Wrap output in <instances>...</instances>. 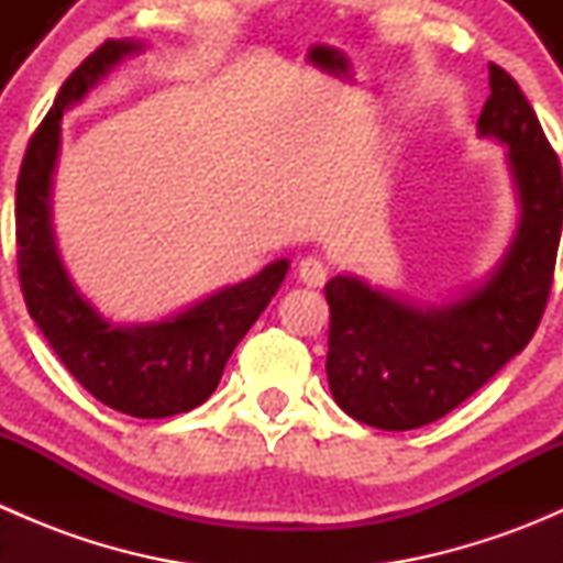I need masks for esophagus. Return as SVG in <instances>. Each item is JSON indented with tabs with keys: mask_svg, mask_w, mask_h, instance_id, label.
<instances>
[{
	"mask_svg": "<svg viewBox=\"0 0 563 563\" xmlns=\"http://www.w3.org/2000/svg\"><path fill=\"white\" fill-rule=\"evenodd\" d=\"M297 275L305 286H313V288L323 286V280H327V266H323L318 258H313V255H308V258L299 261Z\"/></svg>",
	"mask_w": 563,
	"mask_h": 563,
	"instance_id": "1",
	"label": "esophagus"
}]
</instances>
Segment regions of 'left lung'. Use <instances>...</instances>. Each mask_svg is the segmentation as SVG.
<instances>
[{
    "label": "left lung",
    "instance_id": "left-lung-1",
    "mask_svg": "<svg viewBox=\"0 0 563 563\" xmlns=\"http://www.w3.org/2000/svg\"><path fill=\"white\" fill-rule=\"evenodd\" d=\"M476 128L509 146L520 198L518 234L490 280L424 310L351 275L323 288L329 389L371 428L413 430L450 413L526 349L548 308L563 225L561 163L518 81L493 62Z\"/></svg>",
    "mask_w": 563,
    "mask_h": 563
}]
</instances>
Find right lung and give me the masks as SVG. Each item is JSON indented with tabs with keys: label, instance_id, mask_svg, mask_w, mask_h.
<instances>
[{
	"label": "right lung",
	"instance_id": "right-lung-1",
	"mask_svg": "<svg viewBox=\"0 0 563 563\" xmlns=\"http://www.w3.org/2000/svg\"><path fill=\"white\" fill-rule=\"evenodd\" d=\"M141 51L133 40H106L70 73L26 146L15 185V255L30 316L62 365L113 411L163 419L201 406L218 387L229 356L280 288L288 261L264 266L185 313L119 327L103 318L67 277L51 231V174L59 155L65 108L84 98L111 67Z\"/></svg>",
	"mask_w": 563,
	"mask_h": 563
}]
</instances>
